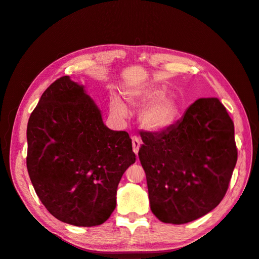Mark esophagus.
<instances>
[{
    "mask_svg": "<svg viewBox=\"0 0 259 259\" xmlns=\"http://www.w3.org/2000/svg\"><path fill=\"white\" fill-rule=\"evenodd\" d=\"M132 145H133V151H134V153L137 155L139 151V146H140L139 138L137 136L132 137Z\"/></svg>",
    "mask_w": 259,
    "mask_h": 259,
    "instance_id": "34e87169",
    "label": "esophagus"
}]
</instances>
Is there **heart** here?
<instances>
[{"mask_svg": "<svg viewBox=\"0 0 259 259\" xmlns=\"http://www.w3.org/2000/svg\"><path fill=\"white\" fill-rule=\"evenodd\" d=\"M163 89H130L125 92L122 104L117 96L110 100V115L116 122L123 123L127 117V108L134 109L146 104L138 112L139 126L149 133H161L174 122L179 111L178 101L170 95H163Z\"/></svg>", "mask_w": 259, "mask_h": 259, "instance_id": "1", "label": "heart"}]
</instances>
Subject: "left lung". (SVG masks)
I'll list each match as a JSON object with an SVG mask.
<instances>
[{"mask_svg":"<svg viewBox=\"0 0 259 259\" xmlns=\"http://www.w3.org/2000/svg\"><path fill=\"white\" fill-rule=\"evenodd\" d=\"M139 160L150 208L166 224L195 221L228 190L238 150L234 125L218 98H200L161 133L144 132Z\"/></svg>","mask_w":259,"mask_h":259,"instance_id":"obj_1","label":"left lung"}]
</instances>
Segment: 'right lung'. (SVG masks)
Wrapping results in <instances>:
<instances>
[{
  "instance_id": "obj_1",
  "label": "right lung",
  "mask_w": 259,
  "mask_h": 259,
  "mask_svg": "<svg viewBox=\"0 0 259 259\" xmlns=\"http://www.w3.org/2000/svg\"><path fill=\"white\" fill-rule=\"evenodd\" d=\"M27 168L50 213L77 227L105 223L135 163L132 139L108 128L84 86L61 76L42 94L27 126Z\"/></svg>"
}]
</instances>
